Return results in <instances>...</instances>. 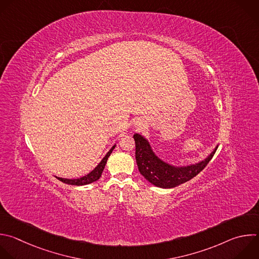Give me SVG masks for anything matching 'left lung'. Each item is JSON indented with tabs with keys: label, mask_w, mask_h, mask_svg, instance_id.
<instances>
[{
	"label": "left lung",
	"mask_w": 259,
	"mask_h": 259,
	"mask_svg": "<svg viewBox=\"0 0 259 259\" xmlns=\"http://www.w3.org/2000/svg\"><path fill=\"white\" fill-rule=\"evenodd\" d=\"M135 158L140 174L152 185L159 188H174L198 175L212 158L218 146L203 160L184 166H175L158 158L149 142L140 134H134Z\"/></svg>",
	"instance_id": "1"
}]
</instances>
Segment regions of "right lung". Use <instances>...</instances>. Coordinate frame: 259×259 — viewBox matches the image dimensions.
<instances>
[{
	"label": "right lung",
	"instance_id": "1",
	"mask_svg": "<svg viewBox=\"0 0 259 259\" xmlns=\"http://www.w3.org/2000/svg\"><path fill=\"white\" fill-rule=\"evenodd\" d=\"M116 145H114L109 151L108 153L105 155V157L102 159V161L95 167V169H93L90 174L85 175L81 178H78V179H65V178H60V177H56L58 180L62 181L63 183H66V184H69V185H76V186H82V185H88V184H91L93 182H96L98 181L101 176H102V173L103 170L106 166V163H107V160L109 158V156L111 155L113 149L115 148Z\"/></svg>",
	"mask_w": 259,
	"mask_h": 259
}]
</instances>
